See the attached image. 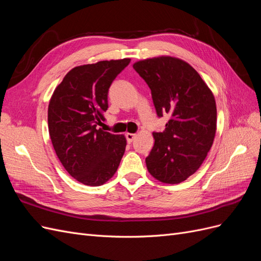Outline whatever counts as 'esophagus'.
<instances>
[{"label": "esophagus", "instance_id": "34e87169", "mask_svg": "<svg viewBox=\"0 0 261 261\" xmlns=\"http://www.w3.org/2000/svg\"><path fill=\"white\" fill-rule=\"evenodd\" d=\"M125 137H126V139H127V143L130 144L132 141L134 140V138L136 137V135H135V134H132V133H126L125 134Z\"/></svg>", "mask_w": 261, "mask_h": 261}]
</instances>
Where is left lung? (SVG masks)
Instances as JSON below:
<instances>
[{
	"label": "left lung",
	"mask_w": 261,
	"mask_h": 261,
	"mask_svg": "<svg viewBox=\"0 0 261 261\" xmlns=\"http://www.w3.org/2000/svg\"><path fill=\"white\" fill-rule=\"evenodd\" d=\"M151 90L156 114L171 118L146 158L150 174L165 184H178L200 168L217 130L215 96L197 70L174 57L134 63Z\"/></svg>",
	"instance_id": "8db88e82"
}]
</instances>
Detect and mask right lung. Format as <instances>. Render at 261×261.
Wrapping results in <instances>:
<instances>
[{
  "instance_id": "right-lung-1",
  "label": "right lung",
  "mask_w": 261,
  "mask_h": 261,
  "mask_svg": "<svg viewBox=\"0 0 261 261\" xmlns=\"http://www.w3.org/2000/svg\"><path fill=\"white\" fill-rule=\"evenodd\" d=\"M130 59L100 61L72 68L49 102L53 148L76 180L100 186L111 178L125 152L126 138L98 128L106 121L108 91Z\"/></svg>"
}]
</instances>
